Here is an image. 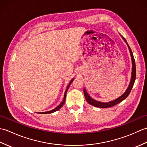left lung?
<instances>
[{
    "instance_id": "left-lung-1",
    "label": "left lung",
    "mask_w": 147,
    "mask_h": 147,
    "mask_svg": "<svg viewBox=\"0 0 147 147\" xmlns=\"http://www.w3.org/2000/svg\"><path fill=\"white\" fill-rule=\"evenodd\" d=\"M122 38H123V40L124 42H126V43L127 44V47H128L129 51V53H130V55L131 57V62H132V72H131V80H130V82L128 86L126 89V90L125 91L123 95H121L120 96H119L118 98H115L114 100H112L110 102H100L98 100H96L92 98L91 96L89 95V94L87 93L86 90L85 88L83 89V92H84V95H85V98L87 102L89 104L92 105L94 107H100V108H107V107H112V106H114L116 104L120 103L121 102H122L123 100H124V99L127 98V96L129 95V94L130 93L131 91V89L133 86L134 83H135V79H136V65H135V59H134L133 55L131 50L129 46L128 45V43H127L126 40H125V38H124L123 36H121Z\"/></svg>"
}]
</instances>
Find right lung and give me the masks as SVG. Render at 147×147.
I'll return each mask as SVG.
<instances>
[{
  "label": "right lung",
  "mask_w": 147,
  "mask_h": 147,
  "mask_svg": "<svg viewBox=\"0 0 147 147\" xmlns=\"http://www.w3.org/2000/svg\"><path fill=\"white\" fill-rule=\"evenodd\" d=\"M74 80V78H73V79H72V80L70 81V82H69V85H68V86H67V88H66V90H65V91L64 95V99H63V100H62V102L60 104H59V105L57 106V107H56L55 109H53V110H52V111H47V112H39V114H51V113H53V112H55V111H58L59 109H60L62 107V106H63V105L64 104L65 101V96H66V93H67V92L69 87V86H70V85L71 84V83L73 82V81Z\"/></svg>",
  "instance_id": "add662e5"
}]
</instances>
